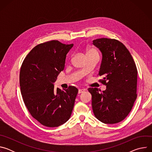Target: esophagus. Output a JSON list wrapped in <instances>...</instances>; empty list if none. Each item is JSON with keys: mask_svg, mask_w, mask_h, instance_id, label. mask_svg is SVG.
Returning <instances> with one entry per match:
<instances>
[{"mask_svg": "<svg viewBox=\"0 0 152 152\" xmlns=\"http://www.w3.org/2000/svg\"><path fill=\"white\" fill-rule=\"evenodd\" d=\"M84 91H85V90H83V89H79V91H78V93H79V94H80V93H83Z\"/></svg>", "mask_w": 152, "mask_h": 152, "instance_id": "esophagus-1", "label": "esophagus"}]
</instances>
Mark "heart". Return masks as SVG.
<instances>
[{"label": "heart", "instance_id": "b5f03b06", "mask_svg": "<svg viewBox=\"0 0 152 152\" xmlns=\"http://www.w3.org/2000/svg\"><path fill=\"white\" fill-rule=\"evenodd\" d=\"M97 53V52H96V50H95L93 49H89L87 50H86V55H91V54H96Z\"/></svg>", "mask_w": 152, "mask_h": 152}]
</instances>
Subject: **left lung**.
<instances>
[{"label": "left lung", "mask_w": 152, "mask_h": 152, "mask_svg": "<svg viewBox=\"0 0 152 152\" xmlns=\"http://www.w3.org/2000/svg\"><path fill=\"white\" fill-rule=\"evenodd\" d=\"M93 44L99 49L102 59L98 75L106 86L104 91L89 88L95 117L105 124L123 120L137 99V69L128 49L120 41L106 38L96 39Z\"/></svg>", "instance_id": "left-lung-1"}]
</instances>
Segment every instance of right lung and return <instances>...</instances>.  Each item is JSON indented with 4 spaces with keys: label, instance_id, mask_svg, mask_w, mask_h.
<instances>
[{
    "label": "right lung",
    "instance_id": "obj_1",
    "mask_svg": "<svg viewBox=\"0 0 152 152\" xmlns=\"http://www.w3.org/2000/svg\"><path fill=\"white\" fill-rule=\"evenodd\" d=\"M73 46L52 40L38 45L25 58L20 72L23 100L31 115L43 126L58 127L70 117L78 90L54 89L53 83L65 67Z\"/></svg>",
    "mask_w": 152,
    "mask_h": 152
}]
</instances>
